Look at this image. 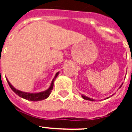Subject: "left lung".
I'll return each instance as SVG.
<instances>
[{"label": "left lung", "mask_w": 132, "mask_h": 132, "mask_svg": "<svg viewBox=\"0 0 132 132\" xmlns=\"http://www.w3.org/2000/svg\"><path fill=\"white\" fill-rule=\"evenodd\" d=\"M122 85H123V84H122V85H121V86L120 87H119V88H121V87H122ZM82 97L83 98V99H85V100H87V101H94V99L90 98H88V97H87V96H84V95H82ZM108 98H109V97L106 98V99Z\"/></svg>", "instance_id": "1"}]
</instances>
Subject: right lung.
<instances>
[{
	"mask_svg": "<svg viewBox=\"0 0 132 132\" xmlns=\"http://www.w3.org/2000/svg\"><path fill=\"white\" fill-rule=\"evenodd\" d=\"M59 72L56 73L55 75V77L53 78V80H52V83H51V85H50V88L48 89H47L45 91L40 92V93H25V92H22L21 90H19L18 89H16L14 87L12 86V85L10 84V82H9V80L6 79L7 82L9 83V86L11 88V89L16 93L17 95L20 96V97H22L24 99H26V100H28V101H42V100H44V99L47 98V97H49L50 94H51V92L53 90V82H54L55 79L57 78V77L59 75Z\"/></svg>",
	"mask_w": 132,
	"mask_h": 132,
	"instance_id": "add662e5",
	"label": "right lung"
}]
</instances>
